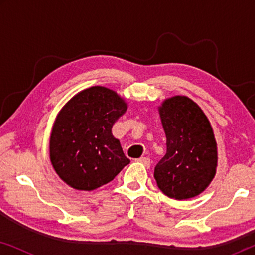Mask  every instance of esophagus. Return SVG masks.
Returning a JSON list of instances; mask_svg holds the SVG:
<instances>
[{
	"label": "esophagus",
	"mask_w": 255,
	"mask_h": 255,
	"mask_svg": "<svg viewBox=\"0 0 255 255\" xmlns=\"http://www.w3.org/2000/svg\"><path fill=\"white\" fill-rule=\"evenodd\" d=\"M138 161L141 162L142 165H144L145 167H147V168H149V167H151V160H149V158H146V156H144V158L138 159Z\"/></svg>",
	"instance_id": "esophagus-1"
}]
</instances>
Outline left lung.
<instances>
[{"instance_id": "obj_1", "label": "left lung", "mask_w": 255, "mask_h": 255, "mask_svg": "<svg viewBox=\"0 0 255 255\" xmlns=\"http://www.w3.org/2000/svg\"><path fill=\"white\" fill-rule=\"evenodd\" d=\"M167 152L154 168L163 194L188 200L207 189L217 168V142L203 110L187 96H173L159 107Z\"/></svg>"}]
</instances>
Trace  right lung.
<instances>
[{
  "mask_svg": "<svg viewBox=\"0 0 255 255\" xmlns=\"http://www.w3.org/2000/svg\"><path fill=\"white\" fill-rule=\"evenodd\" d=\"M128 109L116 92L94 86L73 96L58 114L50 138V159L59 177L78 190L109 183L130 163L111 133Z\"/></svg>",
  "mask_w": 255,
  "mask_h": 255,
  "instance_id": "obj_1",
  "label": "right lung"
}]
</instances>
